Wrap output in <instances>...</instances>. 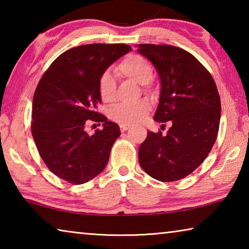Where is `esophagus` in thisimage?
I'll list each match as a JSON object with an SVG mask.
<instances>
[{
	"label": "esophagus",
	"instance_id": "esophagus-1",
	"mask_svg": "<svg viewBox=\"0 0 249 249\" xmlns=\"http://www.w3.org/2000/svg\"><path fill=\"white\" fill-rule=\"evenodd\" d=\"M130 126H132V125H129V124H121L120 125L121 132H125V130H127L128 128H130Z\"/></svg>",
	"mask_w": 249,
	"mask_h": 249
}]
</instances>
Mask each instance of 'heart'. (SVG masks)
<instances>
[{"instance_id": "b5f03b06", "label": "heart", "mask_w": 249, "mask_h": 249, "mask_svg": "<svg viewBox=\"0 0 249 249\" xmlns=\"http://www.w3.org/2000/svg\"><path fill=\"white\" fill-rule=\"evenodd\" d=\"M116 70L124 77L135 82L144 84L147 88L148 82L153 78L154 69L150 62L142 54L133 53L125 57L122 60ZM116 82L113 75L105 71L99 78V94L101 100L105 103H111L115 99ZM149 109V105L146 102H137L134 104H120L111 111V119L117 123L134 124L144 119Z\"/></svg>"}]
</instances>
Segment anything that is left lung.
Segmentation results:
<instances>
[{"instance_id": "obj_1", "label": "left lung", "mask_w": 249, "mask_h": 249, "mask_svg": "<svg viewBox=\"0 0 249 249\" xmlns=\"http://www.w3.org/2000/svg\"><path fill=\"white\" fill-rule=\"evenodd\" d=\"M137 52L153 62L161 81L154 119L172 123L167 134L147 133L138 149V160L156 180H180L204 161L216 141L220 94L208 69L184 49L142 44Z\"/></svg>"}]
</instances>
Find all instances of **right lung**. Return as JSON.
<instances>
[{
    "instance_id": "obj_1",
    "label": "right lung",
    "mask_w": 249,
    "mask_h": 249,
    "mask_svg": "<svg viewBox=\"0 0 249 249\" xmlns=\"http://www.w3.org/2000/svg\"><path fill=\"white\" fill-rule=\"evenodd\" d=\"M130 50L125 44L71 48L54 59L37 84L33 138L45 165L67 182H88L107 166L121 132L119 125L96 111L101 103L99 78ZM88 121L102 123L104 128L89 135L84 129Z\"/></svg>"
}]
</instances>
